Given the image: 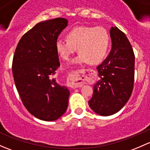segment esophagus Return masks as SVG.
I'll return each instance as SVG.
<instances>
[{
    "label": "esophagus",
    "instance_id": "esophagus-1",
    "mask_svg": "<svg viewBox=\"0 0 150 150\" xmlns=\"http://www.w3.org/2000/svg\"><path fill=\"white\" fill-rule=\"evenodd\" d=\"M92 78L90 70L87 69H78L71 71L68 76V82L73 87H81L86 80Z\"/></svg>",
    "mask_w": 150,
    "mask_h": 150
}]
</instances>
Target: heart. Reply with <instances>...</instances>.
Listing matches in <instances>:
<instances>
[{"mask_svg": "<svg viewBox=\"0 0 150 150\" xmlns=\"http://www.w3.org/2000/svg\"><path fill=\"white\" fill-rule=\"evenodd\" d=\"M58 55L68 60L78 49L75 64H98L105 58L110 47V35L102 26H79L67 34V40L59 38L55 43Z\"/></svg>", "mask_w": 150, "mask_h": 150, "instance_id": "obj_1", "label": "heart"}]
</instances>
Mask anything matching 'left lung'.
Segmentation results:
<instances>
[{"instance_id":"obj_1","label":"left lung","mask_w":150,"mask_h":150,"mask_svg":"<svg viewBox=\"0 0 150 150\" xmlns=\"http://www.w3.org/2000/svg\"><path fill=\"white\" fill-rule=\"evenodd\" d=\"M112 49L97 67L100 79L94 86L89 107L108 116L118 112L132 95L134 83L135 55L127 37L118 27H111Z\"/></svg>"}]
</instances>
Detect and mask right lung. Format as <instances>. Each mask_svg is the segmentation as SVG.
<instances>
[{"label": "right lung", "instance_id": "add662e5", "mask_svg": "<svg viewBox=\"0 0 150 150\" xmlns=\"http://www.w3.org/2000/svg\"><path fill=\"white\" fill-rule=\"evenodd\" d=\"M67 25L64 18L38 23L20 39L13 55L12 72L21 102L43 121L57 120L68 108L69 89L53 78L60 66L55 43Z\"/></svg>", "mask_w": 150, "mask_h": 150}]
</instances>
